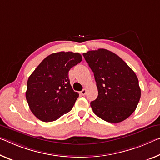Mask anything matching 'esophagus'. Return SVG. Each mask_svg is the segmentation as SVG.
<instances>
[{
  "label": "esophagus",
  "instance_id": "obj_1",
  "mask_svg": "<svg viewBox=\"0 0 160 160\" xmlns=\"http://www.w3.org/2000/svg\"><path fill=\"white\" fill-rule=\"evenodd\" d=\"M86 93H87V90H86L85 89H83V90L80 92V95L84 96V95H86Z\"/></svg>",
  "mask_w": 160,
  "mask_h": 160
}]
</instances>
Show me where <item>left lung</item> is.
Here are the masks:
<instances>
[{
    "label": "left lung",
    "mask_w": 160,
    "mask_h": 160,
    "mask_svg": "<svg viewBox=\"0 0 160 160\" xmlns=\"http://www.w3.org/2000/svg\"><path fill=\"white\" fill-rule=\"evenodd\" d=\"M82 55L97 82L98 96L90 102L94 113L111 123L126 120L135 110L141 96L135 72L108 50L100 48Z\"/></svg>",
    "instance_id": "left-lung-1"
}]
</instances>
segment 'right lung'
<instances>
[{
	"label": "right lung",
	"mask_w": 160,
	"mask_h": 160,
	"mask_svg": "<svg viewBox=\"0 0 160 160\" xmlns=\"http://www.w3.org/2000/svg\"><path fill=\"white\" fill-rule=\"evenodd\" d=\"M82 60L78 52L52 53L30 75L25 97L37 118L49 122L72 110L79 94L72 90L68 72Z\"/></svg>",
	"instance_id": "right-lung-1"
}]
</instances>
